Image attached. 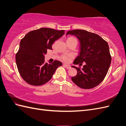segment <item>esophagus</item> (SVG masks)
I'll list each match as a JSON object with an SVG mask.
<instances>
[{
    "mask_svg": "<svg viewBox=\"0 0 126 126\" xmlns=\"http://www.w3.org/2000/svg\"><path fill=\"white\" fill-rule=\"evenodd\" d=\"M63 66L65 67V68H66L67 69H70V68H71V67H70L69 65H66V64H64Z\"/></svg>",
    "mask_w": 126,
    "mask_h": 126,
    "instance_id": "esophagus-1",
    "label": "esophagus"
}]
</instances>
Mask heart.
Wrapping results in <instances>:
<instances>
[{
  "label": "heart",
  "instance_id": "obj_1",
  "mask_svg": "<svg viewBox=\"0 0 126 126\" xmlns=\"http://www.w3.org/2000/svg\"><path fill=\"white\" fill-rule=\"evenodd\" d=\"M72 39H75V38H73V37H69V38H68V39H67V40ZM72 55L67 54V55H64V56H63L62 58H63V60L66 61V62H69V61L70 60V59H71V58H72Z\"/></svg>",
  "mask_w": 126,
  "mask_h": 126
}]
</instances>
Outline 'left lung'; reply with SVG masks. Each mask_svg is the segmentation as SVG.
<instances>
[{"label":"left lung","mask_w":126,"mask_h":126,"mask_svg":"<svg viewBox=\"0 0 126 126\" xmlns=\"http://www.w3.org/2000/svg\"><path fill=\"white\" fill-rule=\"evenodd\" d=\"M77 37L80 43L79 56L73 62L78 74L72 78V81L79 88L85 89L93 88L99 85L106 76L111 63V56L107 42L100 36L84 30H70L66 33Z\"/></svg>","instance_id":"1"}]
</instances>
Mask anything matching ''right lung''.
I'll use <instances>...</instances> for the list:
<instances>
[{
	"label": "right lung",
	"mask_w": 126,
	"mask_h": 126,
	"mask_svg": "<svg viewBox=\"0 0 126 126\" xmlns=\"http://www.w3.org/2000/svg\"><path fill=\"white\" fill-rule=\"evenodd\" d=\"M65 33V30L42 28L29 32L21 40L15 59L21 77L28 83L38 86L51 79L62 63L55 60L45 63L44 55L52 49L53 43Z\"/></svg>",
	"instance_id": "1"
}]
</instances>
